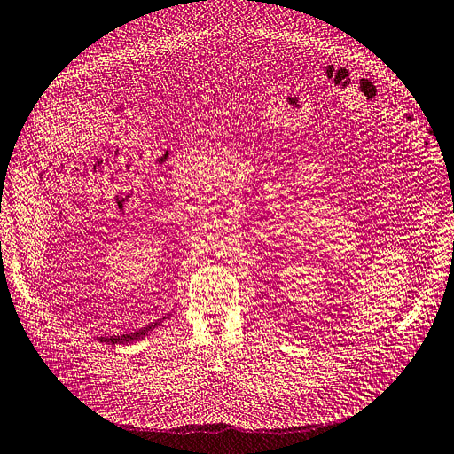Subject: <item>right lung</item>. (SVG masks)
I'll list each match as a JSON object with an SVG mask.
<instances>
[{
    "label": "right lung",
    "instance_id": "right-lung-1",
    "mask_svg": "<svg viewBox=\"0 0 454 454\" xmlns=\"http://www.w3.org/2000/svg\"><path fill=\"white\" fill-rule=\"evenodd\" d=\"M164 320H168V317H164V318H160L158 322H153V324H149L147 328H141V330H137V332H130V333H124V335H112V337H98L97 340H100V342H106V344H129V342H134V340H139V339H143L145 335H149L154 328H158V325L164 322Z\"/></svg>",
    "mask_w": 454,
    "mask_h": 454
}]
</instances>
